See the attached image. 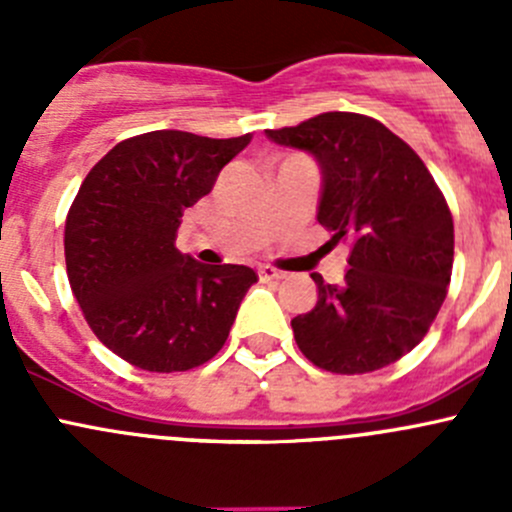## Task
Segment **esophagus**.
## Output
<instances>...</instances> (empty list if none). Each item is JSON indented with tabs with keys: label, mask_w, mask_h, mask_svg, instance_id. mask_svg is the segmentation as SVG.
Wrapping results in <instances>:
<instances>
[{
	"label": "esophagus",
	"mask_w": 512,
	"mask_h": 512,
	"mask_svg": "<svg viewBox=\"0 0 512 512\" xmlns=\"http://www.w3.org/2000/svg\"><path fill=\"white\" fill-rule=\"evenodd\" d=\"M257 275H260V280H265V282H270V280H282V277H285V272L282 270H275V267H260V270H257Z\"/></svg>",
	"instance_id": "obj_1"
}]
</instances>
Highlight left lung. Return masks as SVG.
Returning a JSON list of instances; mask_svg holds the SVG:
<instances>
[{"instance_id":"obj_1","label":"left lung","mask_w":512,"mask_h":512,"mask_svg":"<svg viewBox=\"0 0 512 512\" xmlns=\"http://www.w3.org/2000/svg\"><path fill=\"white\" fill-rule=\"evenodd\" d=\"M322 165L319 225L347 242L342 285L319 289L312 312L292 319L299 352L332 374H369L426 337L453 272V218L426 163L364 113L329 111L267 131Z\"/></svg>"}]
</instances>
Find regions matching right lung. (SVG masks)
Returning a JSON list of instances; mask_svg holds the SVG:
<instances>
[{"mask_svg": "<svg viewBox=\"0 0 512 512\" xmlns=\"http://www.w3.org/2000/svg\"><path fill=\"white\" fill-rule=\"evenodd\" d=\"M250 141L252 133H141L113 146L81 183L64 227L66 275L91 332L128 364L173 374L223 349L257 275L200 265L175 237L185 208Z\"/></svg>", "mask_w": 512, "mask_h": 512, "instance_id": "right-lung-1", "label": "right lung"}]
</instances>
